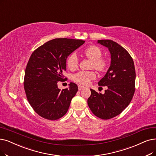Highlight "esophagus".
<instances>
[{
  "instance_id": "1",
  "label": "esophagus",
  "mask_w": 156,
  "mask_h": 156,
  "mask_svg": "<svg viewBox=\"0 0 156 156\" xmlns=\"http://www.w3.org/2000/svg\"><path fill=\"white\" fill-rule=\"evenodd\" d=\"M84 88V87L83 86H81V85H79V86H78V89H79V90H83Z\"/></svg>"
}]
</instances>
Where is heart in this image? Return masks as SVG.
I'll return each mask as SVG.
<instances>
[{
  "label": "heart",
  "mask_w": 156,
  "mask_h": 156,
  "mask_svg": "<svg viewBox=\"0 0 156 156\" xmlns=\"http://www.w3.org/2000/svg\"><path fill=\"white\" fill-rule=\"evenodd\" d=\"M85 56L91 61V67L98 71H103L107 66V61L101 58L102 51L99 47L91 45L83 51ZM79 60L76 53L71 54L67 58L66 65L70 70L76 69L78 66ZM96 77V74L92 71H80L73 76V80L80 84L88 85L92 79Z\"/></svg>",
  "instance_id": "1"
}]
</instances>
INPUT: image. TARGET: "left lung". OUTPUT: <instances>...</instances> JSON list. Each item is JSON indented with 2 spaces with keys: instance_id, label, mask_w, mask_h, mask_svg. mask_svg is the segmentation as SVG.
Returning a JSON list of instances; mask_svg holds the SVG:
<instances>
[{
  "instance_id": "obj_1",
  "label": "left lung",
  "mask_w": 156,
  "mask_h": 156,
  "mask_svg": "<svg viewBox=\"0 0 156 156\" xmlns=\"http://www.w3.org/2000/svg\"><path fill=\"white\" fill-rule=\"evenodd\" d=\"M97 43L107 47L111 54L109 69L98 83V86H106L108 89L104 94L90 89L88 105L95 116L108 120L120 115L131 101L136 72L133 58L118 43L110 40H99Z\"/></svg>"
}]
</instances>
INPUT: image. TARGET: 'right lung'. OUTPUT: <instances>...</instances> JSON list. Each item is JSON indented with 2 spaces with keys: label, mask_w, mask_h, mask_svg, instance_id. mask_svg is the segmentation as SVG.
<instances>
[{
  "label": "right lung",
  "mask_w": 156,
  "mask_h": 156,
  "mask_svg": "<svg viewBox=\"0 0 156 156\" xmlns=\"http://www.w3.org/2000/svg\"><path fill=\"white\" fill-rule=\"evenodd\" d=\"M82 40L55 38L46 42L31 54L24 77L27 98L34 111L47 120L63 116L78 90L70 83L68 88L61 90L58 83L64 80L68 55L84 43Z\"/></svg>",
  "instance_id": "1"
}]
</instances>
